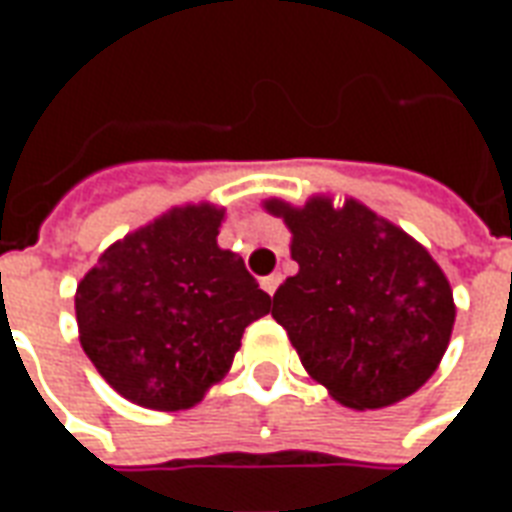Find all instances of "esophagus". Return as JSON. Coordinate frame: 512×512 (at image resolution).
I'll return each instance as SVG.
<instances>
[{
    "label": "esophagus",
    "instance_id": "1",
    "mask_svg": "<svg viewBox=\"0 0 512 512\" xmlns=\"http://www.w3.org/2000/svg\"><path fill=\"white\" fill-rule=\"evenodd\" d=\"M279 282H282V277H279V274H271V277L260 279V288L266 290L268 296H274V290L279 288Z\"/></svg>",
    "mask_w": 512,
    "mask_h": 512
}]
</instances>
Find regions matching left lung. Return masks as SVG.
I'll return each mask as SVG.
<instances>
[{
  "label": "left lung",
  "mask_w": 512,
  "mask_h": 512,
  "mask_svg": "<svg viewBox=\"0 0 512 512\" xmlns=\"http://www.w3.org/2000/svg\"><path fill=\"white\" fill-rule=\"evenodd\" d=\"M290 230L299 274L274 293V321L340 406H392L425 384L450 345L452 288L439 263L354 197L263 202Z\"/></svg>",
  "instance_id": "1"
}]
</instances>
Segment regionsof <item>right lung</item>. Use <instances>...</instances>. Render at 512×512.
Wrapping results in <instances>:
<instances>
[{"mask_svg": "<svg viewBox=\"0 0 512 512\" xmlns=\"http://www.w3.org/2000/svg\"><path fill=\"white\" fill-rule=\"evenodd\" d=\"M224 208L161 213L98 257L76 285L79 343L117 395L183 411L233 367L244 329L271 312L244 260L216 244Z\"/></svg>", "mask_w": 512, "mask_h": 512, "instance_id": "obj_1", "label": "right lung"}]
</instances>
